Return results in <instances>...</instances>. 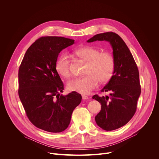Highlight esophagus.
Segmentation results:
<instances>
[{"label": "esophagus", "mask_w": 159, "mask_h": 159, "mask_svg": "<svg viewBox=\"0 0 159 159\" xmlns=\"http://www.w3.org/2000/svg\"><path fill=\"white\" fill-rule=\"evenodd\" d=\"M82 99H83L84 100H87V99H89V97L87 96H85V95H82Z\"/></svg>", "instance_id": "esophagus-1"}]
</instances>
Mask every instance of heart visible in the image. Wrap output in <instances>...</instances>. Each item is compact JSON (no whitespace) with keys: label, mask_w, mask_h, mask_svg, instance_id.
Masks as SVG:
<instances>
[{"label":"heart","mask_w":159,"mask_h":159,"mask_svg":"<svg viewBox=\"0 0 159 159\" xmlns=\"http://www.w3.org/2000/svg\"><path fill=\"white\" fill-rule=\"evenodd\" d=\"M78 57L87 61L85 75L69 82L68 88L72 91L87 94L95 89L98 82L105 83L112 77L115 69V59L109 52H100L90 46L78 48L74 51ZM57 72L61 77L69 78L71 75L70 59L66 54L61 55L55 63Z\"/></svg>","instance_id":"obj_1"}]
</instances>
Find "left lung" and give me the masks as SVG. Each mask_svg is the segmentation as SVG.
<instances>
[{"mask_svg": "<svg viewBox=\"0 0 159 159\" xmlns=\"http://www.w3.org/2000/svg\"><path fill=\"white\" fill-rule=\"evenodd\" d=\"M96 41H108L115 59L113 75L101 90L111 92L109 96L93 97L101 105V110L95 117L97 125L104 130L111 131L125 125L134 115L141 93L139 72L132 54L118 34L100 33L87 42Z\"/></svg>", "mask_w": 159, "mask_h": 159, "instance_id": "1", "label": "left lung"}]
</instances>
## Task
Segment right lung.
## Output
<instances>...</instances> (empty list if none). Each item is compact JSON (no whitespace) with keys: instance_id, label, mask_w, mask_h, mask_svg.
<instances>
[{"instance_id":"right-lung-1","label":"right lung","mask_w":159,"mask_h":159,"mask_svg":"<svg viewBox=\"0 0 159 159\" xmlns=\"http://www.w3.org/2000/svg\"><path fill=\"white\" fill-rule=\"evenodd\" d=\"M74 40L58 36L38 39L26 51L19 69L20 100L30 121L37 128L60 133L69 126L72 112L82 101L75 91L66 96L55 69L60 52Z\"/></svg>"}]
</instances>
